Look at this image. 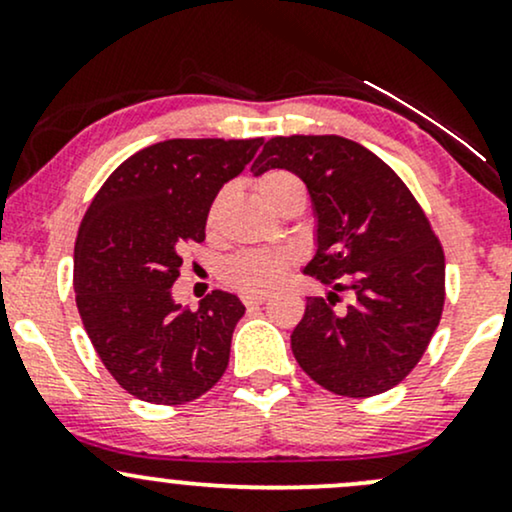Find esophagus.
Listing matches in <instances>:
<instances>
[{
	"mask_svg": "<svg viewBox=\"0 0 512 512\" xmlns=\"http://www.w3.org/2000/svg\"><path fill=\"white\" fill-rule=\"evenodd\" d=\"M243 303L248 305V308H252V305H262V303H267V296H264V293H245V296H243Z\"/></svg>",
	"mask_w": 512,
	"mask_h": 512,
	"instance_id": "esophagus-1",
	"label": "esophagus"
}]
</instances>
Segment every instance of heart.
<instances>
[{
    "label": "heart",
    "instance_id": "b5f03b06",
    "mask_svg": "<svg viewBox=\"0 0 512 512\" xmlns=\"http://www.w3.org/2000/svg\"><path fill=\"white\" fill-rule=\"evenodd\" d=\"M257 192L274 211H281L293 199H305V185L296 173L284 168H272L257 178ZM228 190H221L211 199L207 209V231L214 233L219 226L223 204ZM291 257L281 250H245L226 264V279L240 291L262 293L274 289L286 272H289Z\"/></svg>",
    "mask_w": 512,
    "mask_h": 512
}]
</instances>
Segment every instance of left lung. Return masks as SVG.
Segmentation results:
<instances>
[{
    "label": "left lung",
    "instance_id": "obj_1",
    "mask_svg": "<svg viewBox=\"0 0 512 512\" xmlns=\"http://www.w3.org/2000/svg\"><path fill=\"white\" fill-rule=\"evenodd\" d=\"M286 168L317 214V252L305 274L332 286L308 298L291 349L317 385L342 397L392 390L426 354L445 303V255L431 221L383 158L337 137H274L252 173ZM337 290H349L344 311Z\"/></svg>",
    "mask_w": 512,
    "mask_h": 512
}]
</instances>
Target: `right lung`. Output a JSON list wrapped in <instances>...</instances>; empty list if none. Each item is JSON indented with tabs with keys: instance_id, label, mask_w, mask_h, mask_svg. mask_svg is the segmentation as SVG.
Returning a JSON list of instances; mask_svg holds the SVG:
<instances>
[{
	"instance_id": "1",
	"label": "right lung",
	"mask_w": 512,
	"mask_h": 512,
	"mask_svg": "<svg viewBox=\"0 0 512 512\" xmlns=\"http://www.w3.org/2000/svg\"><path fill=\"white\" fill-rule=\"evenodd\" d=\"M264 139H168L120 163L86 209L74 291L103 366L129 395L185 404L221 380L245 305L211 291L197 310L170 296L180 252L202 243L207 209Z\"/></svg>"
}]
</instances>
